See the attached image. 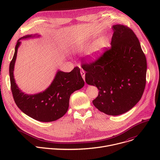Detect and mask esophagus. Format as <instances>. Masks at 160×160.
Here are the masks:
<instances>
[{"label":"esophagus","instance_id":"obj_1","mask_svg":"<svg viewBox=\"0 0 160 160\" xmlns=\"http://www.w3.org/2000/svg\"><path fill=\"white\" fill-rule=\"evenodd\" d=\"M80 74H81V75H82V78H83V79L84 80V81H85V72L83 70H81V71H80Z\"/></svg>","mask_w":160,"mask_h":160}]
</instances>
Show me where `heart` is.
Here are the masks:
<instances>
[{
	"label": "heart",
	"mask_w": 160,
	"mask_h": 160,
	"mask_svg": "<svg viewBox=\"0 0 160 160\" xmlns=\"http://www.w3.org/2000/svg\"><path fill=\"white\" fill-rule=\"evenodd\" d=\"M88 40L83 39L78 40L74 43L73 49L75 51L82 52L88 46ZM108 45V39L104 36L98 38L92 44L86 52V58L89 62H95L102 56Z\"/></svg>",
	"instance_id": "obj_1"
}]
</instances>
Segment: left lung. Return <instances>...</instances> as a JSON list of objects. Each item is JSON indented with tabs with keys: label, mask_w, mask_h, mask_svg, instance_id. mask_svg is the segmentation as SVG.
Wrapping results in <instances>:
<instances>
[{
	"label": "left lung",
	"mask_w": 160,
	"mask_h": 160,
	"mask_svg": "<svg viewBox=\"0 0 160 160\" xmlns=\"http://www.w3.org/2000/svg\"><path fill=\"white\" fill-rule=\"evenodd\" d=\"M111 47L96 62L82 66L85 82L99 89L92 101L108 115L117 116L138 103L146 86L147 62L139 39L129 28L113 25Z\"/></svg>",
	"instance_id": "1"
}]
</instances>
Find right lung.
Instances as JSON below:
<instances>
[{"label":"right lung","instance_id":"1","mask_svg":"<svg viewBox=\"0 0 160 160\" xmlns=\"http://www.w3.org/2000/svg\"><path fill=\"white\" fill-rule=\"evenodd\" d=\"M38 34L27 35L16 43L14 54L9 65L11 87L17 106L28 117L39 122H50L63 117L69 108L70 96L84 86L80 68L69 73L58 70L51 85L42 92L34 94L25 93L18 87L14 76V65L21 40L39 38Z\"/></svg>","mask_w":160,"mask_h":160}]
</instances>
